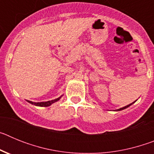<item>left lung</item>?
Masks as SVG:
<instances>
[{
    "label": "left lung",
    "instance_id": "obj_1",
    "mask_svg": "<svg viewBox=\"0 0 154 154\" xmlns=\"http://www.w3.org/2000/svg\"><path fill=\"white\" fill-rule=\"evenodd\" d=\"M133 103H135V102H133ZM133 103H131V104H130V105H128V106H126L123 107V108L119 109H117V110H116V111H120V110H123V109H126V108H127V107H129V106H131V105L133 104Z\"/></svg>",
    "mask_w": 154,
    "mask_h": 154
}]
</instances>
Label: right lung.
<instances>
[{"label": "right lung", "mask_w": 154, "mask_h": 154, "mask_svg": "<svg viewBox=\"0 0 154 154\" xmlns=\"http://www.w3.org/2000/svg\"><path fill=\"white\" fill-rule=\"evenodd\" d=\"M61 97H58L57 98V99H53V100H51V101H48V102H42V103H33V102L31 101H28V100H27V101L28 102V103H31V104L35 105V106H44V107H46V106H51L52 103H55V102L58 101L59 99H60Z\"/></svg>", "instance_id": "add662e5"}]
</instances>
